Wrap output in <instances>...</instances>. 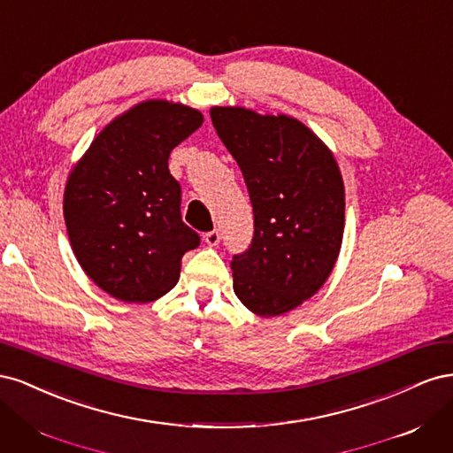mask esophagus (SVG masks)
<instances>
[{
  "mask_svg": "<svg viewBox=\"0 0 453 453\" xmlns=\"http://www.w3.org/2000/svg\"><path fill=\"white\" fill-rule=\"evenodd\" d=\"M203 240H205V243L210 245V248H215V245H219V242H221V232H219V230L205 232Z\"/></svg>",
  "mask_w": 453,
  "mask_h": 453,
  "instance_id": "1",
  "label": "esophagus"
}]
</instances>
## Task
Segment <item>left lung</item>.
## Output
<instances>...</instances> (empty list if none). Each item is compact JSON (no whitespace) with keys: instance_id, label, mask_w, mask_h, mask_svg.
Masks as SVG:
<instances>
[{"instance_id":"1","label":"left lung","mask_w":453,"mask_h":453,"mask_svg":"<svg viewBox=\"0 0 453 453\" xmlns=\"http://www.w3.org/2000/svg\"><path fill=\"white\" fill-rule=\"evenodd\" d=\"M253 203L248 250L232 257L234 293L260 318L281 315L321 289L344 236L346 196L328 147L303 122L245 107H211Z\"/></svg>"}]
</instances>
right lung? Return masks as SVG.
<instances>
[{
    "mask_svg": "<svg viewBox=\"0 0 453 453\" xmlns=\"http://www.w3.org/2000/svg\"><path fill=\"white\" fill-rule=\"evenodd\" d=\"M193 107L147 100L96 135L72 170L64 219L87 276L122 303H150L180 280L181 258L200 236L181 219L172 149L202 127Z\"/></svg>",
    "mask_w": 453,
    "mask_h": 453,
    "instance_id": "obj_1",
    "label": "right lung"
}]
</instances>
